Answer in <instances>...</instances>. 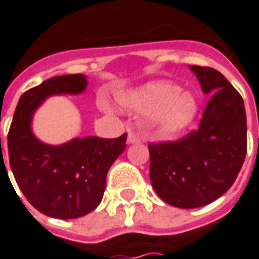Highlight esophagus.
Listing matches in <instances>:
<instances>
[{"instance_id": "esophagus-1", "label": "esophagus", "mask_w": 259, "mask_h": 259, "mask_svg": "<svg viewBox=\"0 0 259 259\" xmlns=\"http://www.w3.org/2000/svg\"><path fill=\"white\" fill-rule=\"evenodd\" d=\"M127 142L129 143H140L142 142V137L135 133V132H129V136H127Z\"/></svg>"}]
</instances>
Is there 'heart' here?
<instances>
[{"mask_svg": "<svg viewBox=\"0 0 259 259\" xmlns=\"http://www.w3.org/2000/svg\"><path fill=\"white\" fill-rule=\"evenodd\" d=\"M122 108L136 113H153V124L162 136H174L192 123L198 112L196 99L169 81H155L120 95Z\"/></svg>", "mask_w": 259, "mask_h": 259, "instance_id": "heart-1", "label": "heart"}]
</instances>
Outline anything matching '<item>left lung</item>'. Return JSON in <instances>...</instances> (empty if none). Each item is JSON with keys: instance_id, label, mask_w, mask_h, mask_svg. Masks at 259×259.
<instances>
[{"instance_id": "1", "label": "left lung", "mask_w": 259, "mask_h": 259, "mask_svg": "<svg viewBox=\"0 0 259 259\" xmlns=\"http://www.w3.org/2000/svg\"><path fill=\"white\" fill-rule=\"evenodd\" d=\"M210 94L198 129L175 142L148 143L150 181L165 203L200 207L234 184L247 154V117L241 95L223 74L191 66Z\"/></svg>"}]
</instances>
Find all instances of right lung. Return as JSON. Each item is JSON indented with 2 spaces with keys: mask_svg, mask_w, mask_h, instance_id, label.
Returning a JSON list of instances; mask_svg holds the SVG:
<instances>
[{
  "mask_svg": "<svg viewBox=\"0 0 259 259\" xmlns=\"http://www.w3.org/2000/svg\"><path fill=\"white\" fill-rule=\"evenodd\" d=\"M85 87L84 75L68 74L30 88L16 105L8 132L10 167L16 184L29 203L50 218L77 219L94 210L104 196L108 169L126 148L127 133L48 146L30 132L32 115L48 97L79 94Z\"/></svg>",
  "mask_w": 259,
  "mask_h": 259,
  "instance_id": "right-lung-1",
  "label": "right lung"
}]
</instances>
